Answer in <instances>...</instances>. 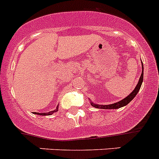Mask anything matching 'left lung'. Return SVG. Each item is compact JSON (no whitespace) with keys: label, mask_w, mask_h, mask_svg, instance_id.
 Instances as JSON below:
<instances>
[{"label":"left lung","mask_w":159,"mask_h":159,"mask_svg":"<svg viewBox=\"0 0 159 159\" xmlns=\"http://www.w3.org/2000/svg\"><path fill=\"white\" fill-rule=\"evenodd\" d=\"M143 64L142 62V74L140 76V78L139 80V82H138L137 85L135 86L134 89L129 95L125 97V98H123L122 100L119 101L118 102L113 103V104H110V105H99V104H96V103H93L92 101L89 99V102H90L91 106L95 107V108L98 109H103V110H114V109H119L121 107H123V106H126V105L129 104L130 102L131 101L133 100L134 98H135V96L137 95V93H139V89L141 88V85L143 84Z\"/></svg>","instance_id":"8db88e82"}]
</instances>
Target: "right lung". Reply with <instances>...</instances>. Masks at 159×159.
I'll return each mask as SVG.
<instances>
[{"label": "right lung", "instance_id": "right-lung-1", "mask_svg": "<svg viewBox=\"0 0 159 159\" xmlns=\"http://www.w3.org/2000/svg\"><path fill=\"white\" fill-rule=\"evenodd\" d=\"M58 106H59V105H57V108L55 109L54 110H52V111H49V112H48V113H37V112H33V114H38V115H42V116L51 115V114H53V113L57 112V111H58Z\"/></svg>", "mask_w": 159, "mask_h": 159}]
</instances>
